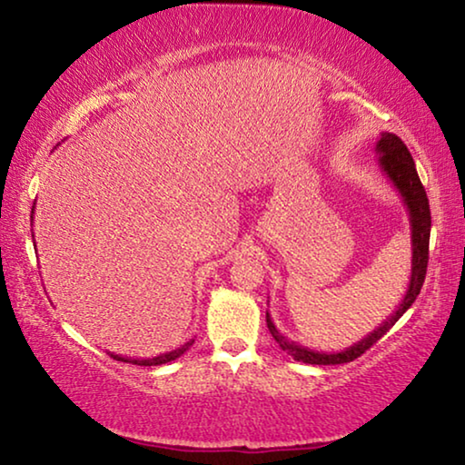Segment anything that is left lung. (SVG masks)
<instances>
[{"label": "left lung", "instance_id": "left-lung-1", "mask_svg": "<svg viewBox=\"0 0 465 465\" xmlns=\"http://www.w3.org/2000/svg\"><path fill=\"white\" fill-rule=\"evenodd\" d=\"M375 153H378V163L380 170L386 173V178L394 184L396 191L401 193L402 201H405L409 222H411V277H409V287L405 298L401 300V304L396 311L381 322L378 329H373L371 333L365 335L361 341H356L341 352H319V350H311L306 346L295 344V341L287 340L282 335L277 325H274L271 314L266 312V325L268 331L272 333V338L277 344L285 350L289 356H293V361L308 362V365H341V362H350L371 348L381 335L390 331V327L405 314L409 308L413 306V302L421 292L423 279H426V268H428V245H430V226H432V216H430V203L426 197V188L421 186V180L417 176L415 161L411 153L405 146V143L396 136V134L381 132V136L375 144Z\"/></svg>", "mask_w": 465, "mask_h": 465}]
</instances>
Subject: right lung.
Wrapping results in <instances>:
<instances>
[{
	"mask_svg": "<svg viewBox=\"0 0 465 465\" xmlns=\"http://www.w3.org/2000/svg\"><path fill=\"white\" fill-rule=\"evenodd\" d=\"M33 212H35V205H33ZM31 212V213H33ZM33 218V216H31ZM193 341L194 340H191V341H186L184 346H180V348H176V350H172V352H165V354H159V356H153V359H130V356H121V354H111L113 359H117V361H124V362H134V365H140V367H153V365H165V362H170V361H176L178 356H183L188 348L193 346Z\"/></svg>",
	"mask_w": 465,
	"mask_h": 465,
	"instance_id": "right-lung-1",
	"label": "right lung"
}]
</instances>
